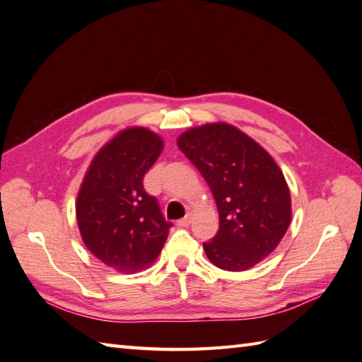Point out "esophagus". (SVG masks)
Segmentation results:
<instances>
[{"label": "esophagus", "instance_id": "1", "mask_svg": "<svg viewBox=\"0 0 362 362\" xmlns=\"http://www.w3.org/2000/svg\"><path fill=\"white\" fill-rule=\"evenodd\" d=\"M190 222H192V217H190V214H187L185 217L180 218L177 225H178V226H189V225H190Z\"/></svg>", "mask_w": 362, "mask_h": 362}]
</instances>
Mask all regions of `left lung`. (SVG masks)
I'll list each match as a JSON object with an SVG mask.
<instances>
[{"mask_svg": "<svg viewBox=\"0 0 362 362\" xmlns=\"http://www.w3.org/2000/svg\"><path fill=\"white\" fill-rule=\"evenodd\" d=\"M178 146L210 185L218 231L204 243L214 266L243 272L272 254L291 221L290 190L269 152L228 124L185 131Z\"/></svg>", "mask_w": 362, "mask_h": 362, "instance_id": "left-lung-1", "label": "left lung"}]
</instances>
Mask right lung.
I'll list each match as a JSON object with an SVG mask.
<instances>
[{"label": "right lung", "mask_w": 362, "mask_h": 362, "mask_svg": "<svg viewBox=\"0 0 362 362\" xmlns=\"http://www.w3.org/2000/svg\"><path fill=\"white\" fill-rule=\"evenodd\" d=\"M163 151L146 128L119 133L95 156L76 199L83 242L108 267L136 273L148 267L168 240L170 222L144 177Z\"/></svg>", "instance_id": "add662e5"}]
</instances>
